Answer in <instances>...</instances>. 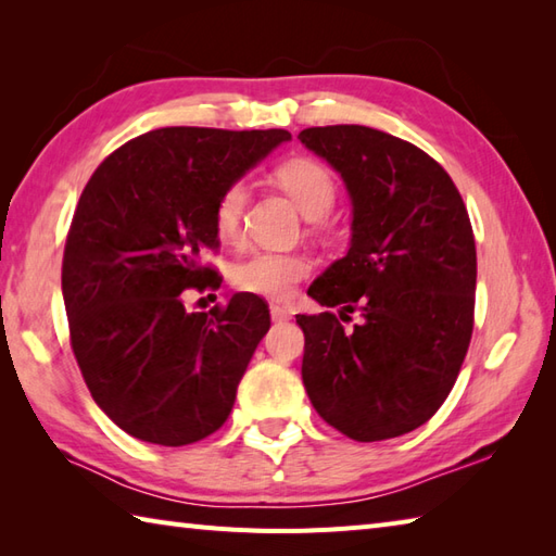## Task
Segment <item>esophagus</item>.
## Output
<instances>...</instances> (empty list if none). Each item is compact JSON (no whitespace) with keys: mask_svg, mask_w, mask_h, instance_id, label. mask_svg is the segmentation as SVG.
<instances>
[{"mask_svg":"<svg viewBox=\"0 0 556 556\" xmlns=\"http://www.w3.org/2000/svg\"><path fill=\"white\" fill-rule=\"evenodd\" d=\"M269 315H271V320H275V323L291 320V311L285 308V305H277V303L269 305Z\"/></svg>","mask_w":556,"mask_h":556,"instance_id":"34e87169","label":"esophagus"}]
</instances>
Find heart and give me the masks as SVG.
I'll use <instances>...</instances> for the list:
<instances>
[{
	"label": "heart",
	"mask_w": 556,
	"mask_h": 556,
	"mask_svg": "<svg viewBox=\"0 0 556 556\" xmlns=\"http://www.w3.org/2000/svg\"><path fill=\"white\" fill-rule=\"evenodd\" d=\"M277 184L296 203L308 219L329 215L337 203V181L323 162L311 157H293L279 164L275 172ZM248 205V188L241 181L229 184L219 193L215 212V231L222 241H236L243 229ZM313 260L305 253H275L257 251L239 260L231 269V281L241 291L257 293L267 299H287L293 287L311 275Z\"/></svg>",
	"instance_id": "b5f03b06"
}]
</instances>
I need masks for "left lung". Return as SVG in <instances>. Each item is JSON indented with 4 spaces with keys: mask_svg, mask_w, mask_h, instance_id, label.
<instances>
[{
    "mask_svg": "<svg viewBox=\"0 0 556 556\" xmlns=\"http://www.w3.org/2000/svg\"><path fill=\"white\" fill-rule=\"evenodd\" d=\"M301 143L351 198L349 253L308 296L334 313L296 315L303 384L325 422L380 442L428 422L452 392L473 334L476 239L460 193L416 146L368 126H315ZM351 320V317H349Z\"/></svg>",
    "mask_w": 556,
    "mask_h": 556,
    "instance_id": "left-lung-1",
    "label": "left lung"
}]
</instances>
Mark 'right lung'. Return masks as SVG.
I'll return each mask as SVG.
<instances>
[{
	"label": "right lung",
	"instance_id": "obj_1",
	"mask_svg": "<svg viewBox=\"0 0 556 556\" xmlns=\"http://www.w3.org/2000/svg\"><path fill=\"white\" fill-rule=\"evenodd\" d=\"M285 140V128H157L83 188L62 265L71 349L96 404L136 440L193 444L229 418L267 303L233 293L186 313L181 293L217 285L203 265L219 245L217 198Z\"/></svg>",
	"mask_w": 556,
	"mask_h": 556
}]
</instances>
